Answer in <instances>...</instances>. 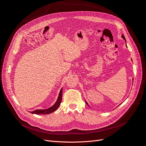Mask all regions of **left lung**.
Listing matches in <instances>:
<instances>
[{"instance_id":"obj_1","label":"left lung","mask_w":146,"mask_h":146,"mask_svg":"<svg viewBox=\"0 0 146 146\" xmlns=\"http://www.w3.org/2000/svg\"><path fill=\"white\" fill-rule=\"evenodd\" d=\"M122 38H123V39H124V40H125V37H124V36H123V35H122ZM86 104L88 105V103L86 102Z\"/></svg>"}]
</instances>
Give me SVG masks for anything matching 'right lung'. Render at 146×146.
<instances>
[{
    "instance_id": "1",
    "label": "right lung",
    "mask_w": 146,
    "mask_h": 146,
    "mask_svg": "<svg viewBox=\"0 0 146 146\" xmlns=\"http://www.w3.org/2000/svg\"><path fill=\"white\" fill-rule=\"evenodd\" d=\"M62 91H63V88H61V90H60V92L58 99H57L55 104L53 106H52L51 107L46 110H36L31 113L33 114H47L55 111V110L58 108V107L61 104V99H62Z\"/></svg>"
}]
</instances>
